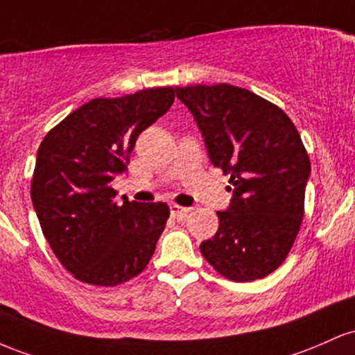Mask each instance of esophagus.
I'll use <instances>...</instances> for the list:
<instances>
[{
  "label": "esophagus",
  "instance_id": "1",
  "mask_svg": "<svg viewBox=\"0 0 355 355\" xmlns=\"http://www.w3.org/2000/svg\"><path fill=\"white\" fill-rule=\"evenodd\" d=\"M171 208V216L173 218H184L186 214L189 213V208H184V206H179L174 202V205L169 206Z\"/></svg>",
  "mask_w": 355,
  "mask_h": 355
}]
</instances>
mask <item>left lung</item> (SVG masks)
<instances>
[{
  "label": "left lung",
  "instance_id": "obj_1",
  "mask_svg": "<svg viewBox=\"0 0 355 355\" xmlns=\"http://www.w3.org/2000/svg\"><path fill=\"white\" fill-rule=\"evenodd\" d=\"M209 161L230 176L233 198L199 250L233 282L263 278L285 261L304 218L310 159L280 107L230 83L176 87Z\"/></svg>",
  "mask_w": 355,
  "mask_h": 355
}]
</instances>
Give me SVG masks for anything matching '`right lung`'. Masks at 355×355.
I'll use <instances>...</instances> for the list:
<instances>
[{"instance_id": "1", "label": "right lung", "mask_w": 355, "mask_h": 355, "mask_svg": "<svg viewBox=\"0 0 355 355\" xmlns=\"http://www.w3.org/2000/svg\"><path fill=\"white\" fill-rule=\"evenodd\" d=\"M174 102L173 87L94 98L40 144L31 201L46 241L77 280L115 286L153 258L169 218L166 202H117L110 182L129 164L139 134Z\"/></svg>"}]
</instances>
